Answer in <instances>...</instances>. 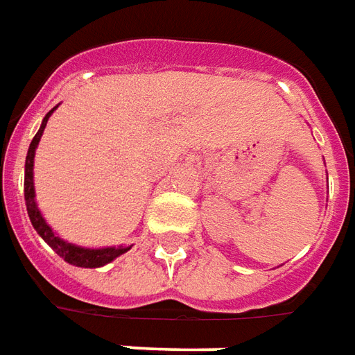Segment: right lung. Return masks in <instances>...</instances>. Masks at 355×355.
Instances as JSON below:
<instances>
[{
  "instance_id": "obj_1",
  "label": "right lung",
  "mask_w": 355,
  "mask_h": 355,
  "mask_svg": "<svg viewBox=\"0 0 355 355\" xmlns=\"http://www.w3.org/2000/svg\"><path fill=\"white\" fill-rule=\"evenodd\" d=\"M58 106L51 110L47 116L43 117L42 127L40 131L35 132L34 140L30 142V148H28V155H26V165H24V200H26V209H28V216H30V223L34 226V230L40 234L43 238V241L58 254L62 257L68 264H73V266L80 268H101L108 262L116 261L119 254L127 253L131 245L129 247H98V249H91V247H80L76 243H70L58 236L57 232H53L47 220L43 218L42 211L37 207L35 203V188H34V157H35V150H37V144L42 140L43 129L45 125L49 121L51 114L57 110Z\"/></svg>"
}]
</instances>
